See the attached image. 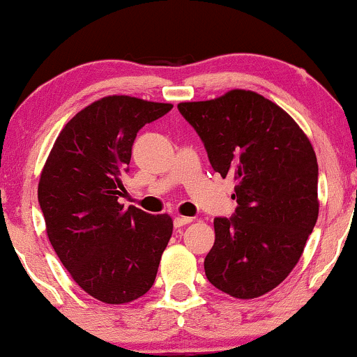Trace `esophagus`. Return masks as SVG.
Instances as JSON below:
<instances>
[{
    "mask_svg": "<svg viewBox=\"0 0 357 357\" xmlns=\"http://www.w3.org/2000/svg\"><path fill=\"white\" fill-rule=\"evenodd\" d=\"M191 221H192V218H190V216H176L174 227L176 228H183V227H186V225H190Z\"/></svg>",
    "mask_w": 357,
    "mask_h": 357,
    "instance_id": "1",
    "label": "esophagus"
}]
</instances>
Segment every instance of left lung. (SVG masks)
Wrapping results in <instances>:
<instances>
[{
    "label": "left lung",
    "mask_w": 357,
    "mask_h": 357,
    "mask_svg": "<svg viewBox=\"0 0 357 357\" xmlns=\"http://www.w3.org/2000/svg\"><path fill=\"white\" fill-rule=\"evenodd\" d=\"M178 109L202 137L213 169L236 181L238 206L231 218H215L204 273L231 297L264 296L292 272L317 221L314 147L284 109L252 90Z\"/></svg>",
    "instance_id": "left-lung-1"
}]
</instances>
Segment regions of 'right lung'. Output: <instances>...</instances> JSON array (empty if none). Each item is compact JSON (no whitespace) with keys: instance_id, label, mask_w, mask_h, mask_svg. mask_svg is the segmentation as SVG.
Wrapping results in <instances>:
<instances>
[{"instance_id":"obj_1","label":"right lung","mask_w":357,"mask_h":357,"mask_svg":"<svg viewBox=\"0 0 357 357\" xmlns=\"http://www.w3.org/2000/svg\"><path fill=\"white\" fill-rule=\"evenodd\" d=\"M171 109L129 96L96 100L65 124L40 176L53 250L73 280L105 304L144 296L173 235L169 215L119 203L139 129Z\"/></svg>"}]
</instances>
